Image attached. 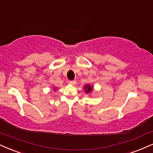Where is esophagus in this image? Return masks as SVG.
I'll return each instance as SVG.
<instances>
[{"mask_svg": "<svg viewBox=\"0 0 153 153\" xmlns=\"http://www.w3.org/2000/svg\"><path fill=\"white\" fill-rule=\"evenodd\" d=\"M69 84L74 85L76 84V80H70L69 81Z\"/></svg>", "mask_w": 153, "mask_h": 153, "instance_id": "34e87169", "label": "esophagus"}]
</instances>
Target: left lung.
<instances>
[{
  "label": "left lung",
  "mask_w": 153,
  "mask_h": 153,
  "mask_svg": "<svg viewBox=\"0 0 153 153\" xmlns=\"http://www.w3.org/2000/svg\"><path fill=\"white\" fill-rule=\"evenodd\" d=\"M84 90L85 91L86 93H90L93 90V88H92V86H90V85H86L84 86Z\"/></svg>",
  "instance_id": "obj_1"
}]
</instances>
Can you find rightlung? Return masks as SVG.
Segmentation results:
<instances>
[{"label":"right lung","instance_id":"obj_1","mask_svg":"<svg viewBox=\"0 0 153 153\" xmlns=\"http://www.w3.org/2000/svg\"><path fill=\"white\" fill-rule=\"evenodd\" d=\"M55 90H56V89H55Z\"/></svg>","mask_w":153,"mask_h":153}]
</instances>
